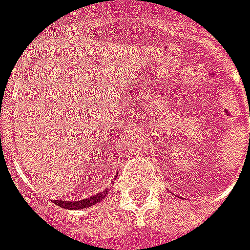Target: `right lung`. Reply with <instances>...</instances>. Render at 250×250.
Listing matches in <instances>:
<instances>
[{
  "label": "right lung",
  "instance_id": "right-lung-1",
  "mask_svg": "<svg viewBox=\"0 0 250 250\" xmlns=\"http://www.w3.org/2000/svg\"><path fill=\"white\" fill-rule=\"evenodd\" d=\"M107 191L103 192H99L96 195H93V197H90V198H85L81 199V201H75V202H71V201H53L58 207L60 208H64V209H82V208H88L92 207V205H95V204H99L102 199L104 198Z\"/></svg>",
  "mask_w": 250,
  "mask_h": 250
}]
</instances>
